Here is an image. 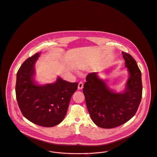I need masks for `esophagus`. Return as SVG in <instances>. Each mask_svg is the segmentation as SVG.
I'll return each instance as SVG.
<instances>
[{
	"mask_svg": "<svg viewBox=\"0 0 157 157\" xmlns=\"http://www.w3.org/2000/svg\"><path fill=\"white\" fill-rule=\"evenodd\" d=\"M83 86H84V84H83V82H79V84H78V89H79V90H81V89H82Z\"/></svg>",
	"mask_w": 157,
	"mask_h": 157,
	"instance_id": "esophagus-1",
	"label": "esophagus"
}]
</instances>
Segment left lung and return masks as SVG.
I'll return each mask as SVG.
<instances>
[{"instance_id":"8db88e82","label":"left lung","mask_w":157,"mask_h":157,"mask_svg":"<svg viewBox=\"0 0 157 157\" xmlns=\"http://www.w3.org/2000/svg\"><path fill=\"white\" fill-rule=\"evenodd\" d=\"M129 73L124 91L116 93L109 89L97 73H89L83 88L86 103L92 121L103 128L119 127L136 114L142 98L141 72L133 57L122 52Z\"/></svg>"}]
</instances>
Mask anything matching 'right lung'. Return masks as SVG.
<instances>
[{"label": "right lung", "mask_w": 157, "mask_h": 157, "mask_svg": "<svg viewBox=\"0 0 157 157\" xmlns=\"http://www.w3.org/2000/svg\"><path fill=\"white\" fill-rule=\"evenodd\" d=\"M40 52L28 58L16 75V96L22 115L31 122L44 127L59 124L65 117L78 82L58 77L52 84L38 85L34 80L35 63Z\"/></svg>", "instance_id": "obj_1"}]
</instances>
